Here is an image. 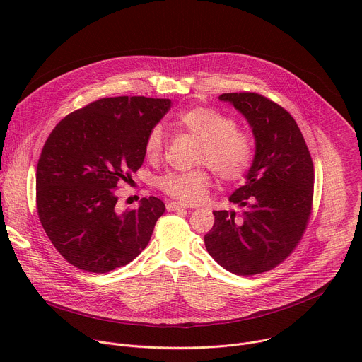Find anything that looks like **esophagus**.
I'll return each mask as SVG.
<instances>
[{
  "label": "esophagus",
  "mask_w": 362,
  "mask_h": 362,
  "mask_svg": "<svg viewBox=\"0 0 362 362\" xmlns=\"http://www.w3.org/2000/svg\"><path fill=\"white\" fill-rule=\"evenodd\" d=\"M166 209L169 212H177V211H185L186 206L180 204V203H176V202H169V203H166Z\"/></svg>",
  "instance_id": "34e87169"
}]
</instances>
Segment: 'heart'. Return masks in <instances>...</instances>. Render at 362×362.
Listing matches in <instances>:
<instances>
[{
  "mask_svg": "<svg viewBox=\"0 0 362 362\" xmlns=\"http://www.w3.org/2000/svg\"><path fill=\"white\" fill-rule=\"evenodd\" d=\"M176 127L202 140L197 163L209 165L219 179L240 180L252 168L256 156L253 134L238 127L236 120L223 112L203 106L192 107L177 116ZM163 150V130L160 126H154L146 137L144 154L150 162H156L162 158ZM209 185L211 176L206 168L169 172L158 180V186L165 194L182 203L200 202L208 193Z\"/></svg>",
  "mask_w": 362,
  "mask_h": 362,
  "instance_id": "b5f03b06",
  "label": "heart"
}]
</instances>
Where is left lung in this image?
Wrapping results in <instances>:
<instances>
[{
    "mask_svg": "<svg viewBox=\"0 0 362 362\" xmlns=\"http://www.w3.org/2000/svg\"><path fill=\"white\" fill-rule=\"evenodd\" d=\"M249 122L256 156L240 186L229 197L240 214L216 211L204 245L226 271L250 276L282 264L302 239L313 212L314 163L293 117L268 97L223 93Z\"/></svg>",
    "mask_w": 362,
    "mask_h": 362,
    "instance_id": "obj_1",
    "label": "left lung"
}]
</instances>
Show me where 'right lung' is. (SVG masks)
<instances>
[{"instance_id":"add662e5","label":"right lung","mask_w":362,"mask_h":362,"mask_svg":"<svg viewBox=\"0 0 362 362\" xmlns=\"http://www.w3.org/2000/svg\"><path fill=\"white\" fill-rule=\"evenodd\" d=\"M169 98L106 97L67 115L49 133L35 173L40 222L73 267L106 274L147 246L165 203L143 197L119 211L117 187L144 160L148 132L169 112Z\"/></svg>"}]
</instances>
